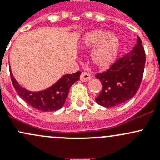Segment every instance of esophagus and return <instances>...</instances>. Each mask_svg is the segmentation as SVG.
<instances>
[{
	"mask_svg": "<svg viewBox=\"0 0 160 160\" xmlns=\"http://www.w3.org/2000/svg\"><path fill=\"white\" fill-rule=\"evenodd\" d=\"M90 77H91V76H90V73H88V72H82L81 75H80V80H82V81L83 82L88 81V80L90 79Z\"/></svg>",
	"mask_w": 160,
	"mask_h": 160,
	"instance_id": "esophagus-1",
	"label": "esophagus"
}]
</instances>
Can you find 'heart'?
<instances>
[{"instance_id":"heart-1","label":"heart","mask_w":160,"mask_h":160,"mask_svg":"<svg viewBox=\"0 0 160 160\" xmlns=\"http://www.w3.org/2000/svg\"><path fill=\"white\" fill-rule=\"evenodd\" d=\"M83 47L93 49L91 61L99 69L110 67L116 60L121 48L120 38L110 31L96 29L85 34L82 39Z\"/></svg>"}]
</instances>
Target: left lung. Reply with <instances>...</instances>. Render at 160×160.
<instances>
[{
  "label": "left lung",
  "instance_id": "8db88e82",
  "mask_svg": "<svg viewBox=\"0 0 160 160\" xmlns=\"http://www.w3.org/2000/svg\"><path fill=\"white\" fill-rule=\"evenodd\" d=\"M146 63L142 42L137 37V44L128 53L118 59L105 72L96 75L102 90L95 98L98 104L106 108L120 105L133 98L141 84Z\"/></svg>",
  "mask_w": 160,
  "mask_h": 160
}]
</instances>
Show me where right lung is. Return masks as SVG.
Segmentation results:
<instances>
[{
    "label": "right lung",
    "instance_id": "obj_1",
    "mask_svg": "<svg viewBox=\"0 0 160 160\" xmlns=\"http://www.w3.org/2000/svg\"><path fill=\"white\" fill-rule=\"evenodd\" d=\"M10 74L14 89L24 101L38 110L49 112L59 110L64 105L70 87L80 80L81 72L66 74L49 88L40 91H30L22 88L16 81L11 71Z\"/></svg>",
    "mask_w": 160,
    "mask_h": 160
}]
</instances>
